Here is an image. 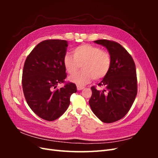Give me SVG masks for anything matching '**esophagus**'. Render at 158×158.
I'll use <instances>...</instances> for the list:
<instances>
[{
  "label": "esophagus",
  "instance_id": "34e87169",
  "mask_svg": "<svg viewBox=\"0 0 158 158\" xmlns=\"http://www.w3.org/2000/svg\"><path fill=\"white\" fill-rule=\"evenodd\" d=\"M84 88V86H80V85H78V86H77V89L78 90H82Z\"/></svg>",
  "mask_w": 158,
  "mask_h": 158
}]
</instances>
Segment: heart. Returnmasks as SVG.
<instances>
[{
    "mask_svg": "<svg viewBox=\"0 0 158 158\" xmlns=\"http://www.w3.org/2000/svg\"><path fill=\"white\" fill-rule=\"evenodd\" d=\"M73 56L66 54L63 58V64L67 73L73 75L82 66V70L69 78L70 82L83 85L94 78L99 80L109 73L112 64L111 55L108 51H102L98 47L85 44L73 51Z\"/></svg>",
    "mask_w": 158,
    "mask_h": 158,
    "instance_id": "obj_1",
    "label": "heart"
}]
</instances>
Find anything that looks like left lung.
Here are the masks:
<instances>
[{"instance_id":"left-lung-1","label":"left lung","mask_w":158,"mask_h":158,"mask_svg":"<svg viewBox=\"0 0 158 158\" xmlns=\"http://www.w3.org/2000/svg\"><path fill=\"white\" fill-rule=\"evenodd\" d=\"M97 44L106 47L111 55L112 64L109 73L101 82L102 91L91 88L89 100L93 113L102 122L111 123L125 117L132 107L137 94L136 66L131 55L118 43L99 40Z\"/></svg>"}]
</instances>
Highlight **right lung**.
Instances as JSON below:
<instances>
[{
    "instance_id": "add662e5",
    "label": "right lung",
    "mask_w": 158,
    "mask_h": 158,
    "mask_svg": "<svg viewBox=\"0 0 158 158\" xmlns=\"http://www.w3.org/2000/svg\"><path fill=\"white\" fill-rule=\"evenodd\" d=\"M68 43L48 40L40 42L27 56L22 73V88L28 106L38 117L52 121L68 109L71 95L77 92L75 84L64 83L66 78L63 58Z\"/></svg>"
}]
</instances>
